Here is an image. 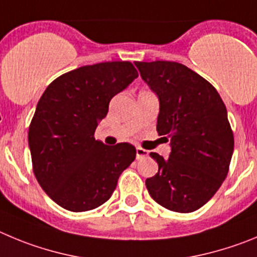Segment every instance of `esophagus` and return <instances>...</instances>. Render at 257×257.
<instances>
[{"label":"esophagus","mask_w":257,"mask_h":257,"mask_svg":"<svg viewBox=\"0 0 257 257\" xmlns=\"http://www.w3.org/2000/svg\"><path fill=\"white\" fill-rule=\"evenodd\" d=\"M147 156H149V151L147 150H143L141 147L136 149V157H137V160H142V159H145Z\"/></svg>","instance_id":"34e87169"}]
</instances>
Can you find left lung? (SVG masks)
<instances>
[{"mask_svg":"<svg viewBox=\"0 0 257 257\" xmlns=\"http://www.w3.org/2000/svg\"><path fill=\"white\" fill-rule=\"evenodd\" d=\"M134 65L159 98L157 132L170 142L169 159L150 154L159 172L146 179V187L165 209L195 211L216 193L228 174L234 140L225 105L206 79L179 62Z\"/></svg>","mask_w":257,"mask_h":257,"instance_id":"obj_1","label":"left lung"}]
</instances>
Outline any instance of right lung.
<instances>
[{"mask_svg": "<svg viewBox=\"0 0 257 257\" xmlns=\"http://www.w3.org/2000/svg\"><path fill=\"white\" fill-rule=\"evenodd\" d=\"M137 77L129 61L85 65L62 74L39 98L28 133L33 172L64 209L82 212L101 206L136 159L134 146L103 145L93 134L112 97Z\"/></svg>", "mask_w": 257, "mask_h": 257, "instance_id": "add662e5", "label": "right lung"}]
</instances>
